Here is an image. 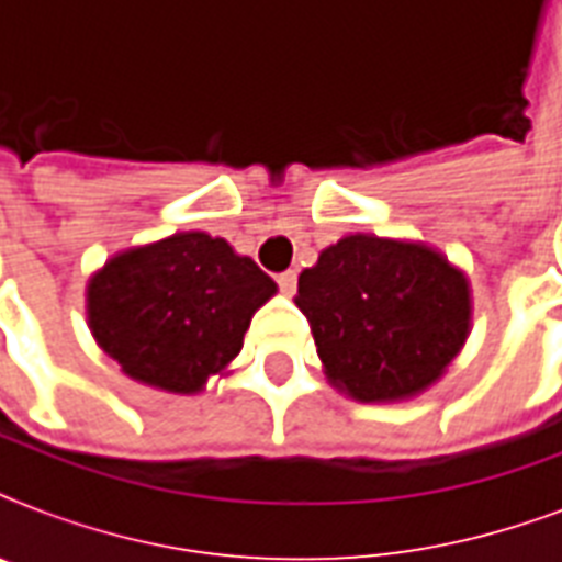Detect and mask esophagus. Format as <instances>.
<instances>
[{
  "mask_svg": "<svg viewBox=\"0 0 562 562\" xmlns=\"http://www.w3.org/2000/svg\"><path fill=\"white\" fill-rule=\"evenodd\" d=\"M277 282H280V291L282 294H294V291H297V273L294 271H285V273H280V277H277Z\"/></svg>",
  "mask_w": 562,
  "mask_h": 562,
  "instance_id": "obj_1",
  "label": "esophagus"
}]
</instances>
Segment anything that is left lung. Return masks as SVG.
I'll list each match as a JSON object with an SVG mask.
<instances>
[{
    "label": "left lung",
    "mask_w": 562,
    "mask_h": 562,
    "mask_svg": "<svg viewBox=\"0 0 562 562\" xmlns=\"http://www.w3.org/2000/svg\"><path fill=\"white\" fill-rule=\"evenodd\" d=\"M294 303L312 324L329 384L356 402L428 391L472 329L467 273L411 238H338L300 273Z\"/></svg>",
    "instance_id": "1"
}]
</instances>
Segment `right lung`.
Listing matches in <instances>:
<instances>
[{"label":"right lung","mask_w":562,"mask_h":562,"mask_svg":"<svg viewBox=\"0 0 562 562\" xmlns=\"http://www.w3.org/2000/svg\"><path fill=\"white\" fill-rule=\"evenodd\" d=\"M277 282L218 236L187 229L110 256L87 282V326L127 379L201 393L224 375Z\"/></svg>","instance_id":"obj_1"}]
</instances>
